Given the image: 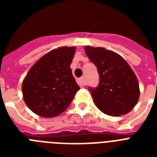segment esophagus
Returning <instances> with one entry per match:
<instances>
[{
  "label": "esophagus",
  "mask_w": 157,
  "mask_h": 157,
  "mask_svg": "<svg viewBox=\"0 0 157 157\" xmlns=\"http://www.w3.org/2000/svg\"><path fill=\"white\" fill-rule=\"evenodd\" d=\"M79 83L81 86H86V79H85V76H82L81 78L79 79Z\"/></svg>",
  "instance_id": "esophagus-1"
}]
</instances>
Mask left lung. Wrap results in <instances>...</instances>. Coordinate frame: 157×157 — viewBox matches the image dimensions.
I'll return each instance as SVG.
<instances>
[{
    "instance_id": "left-lung-1",
    "label": "left lung",
    "mask_w": 157,
    "mask_h": 157,
    "mask_svg": "<svg viewBox=\"0 0 157 157\" xmlns=\"http://www.w3.org/2000/svg\"><path fill=\"white\" fill-rule=\"evenodd\" d=\"M85 50L97 67L100 78L98 87L90 88L96 107L112 117L129 113L140 95L139 81L129 63L120 54L105 48L85 46Z\"/></svg>"
}]
</instances>
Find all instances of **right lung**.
Listing matches in <instances>:
<instances>
[{"mask_svg":"<svg viewBox=\"0 0 157 157\" xmlns=\"http://www.w3.org/2000/svg\"><path fill=\"white\" fill-rule=\"evenodd\" d=\"M75 51V46L51 50L33 64L23 79V100L39 117L60 115L80 90L70 68Z\"/></svg>","mask_w":157,"mask_h":157,"instance_id":"1","label":"right lung"}]
</instances>
